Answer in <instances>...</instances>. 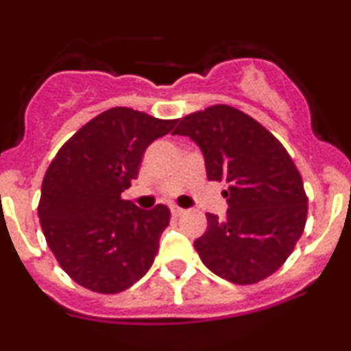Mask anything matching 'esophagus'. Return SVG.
I'll return each instance as SVG.
<instances>
[{"label": "esophagus", "instance_id": "34e87169", "mask_svg": "<svg viewBox=\"0 0 351 351\" xmlns=\"http://www.w3.org/2000/svg\"><path fill=\"white\" fill-rule=\"evenodd\" d=\"M183 212H185V210H183V208H180L178 205H171V214L175 215V217H178V215H182Z\"/></svg>", "mask_w": 351, "mask_h": 351}]
</instances>
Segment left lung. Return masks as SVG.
Instances as JSON below:
<instances>
[{
    "mask_svg": "<svg viewBox=\"0 0 351 351\" xmlns=\"http://www.w3.org/2000/svg\"><path fill=\"white\" fill-rule=\"evenodd\" d=\"M189 136L205 158L207 178L228 183V214H207L193 243L205 267L239 285L256 284L285 263L302 236L307 195L280 141L253 117L229 105L193 112L173 130Z\"/></svg>",
    "mask_w": 351,
    "mask_h": 351,
    "instance_id": "left-lung-1",
    "label": "left lung"
}]
</instances>
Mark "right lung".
Segmentation results:
<instances>
[{
  "label": "right lung",
  "instance_id": "1",
  "mask_svg": "<svg viewBox=\"0 0 351 351\" xmlns=\"http://www.w3.org/2000/svg\"><path fill=\"white\" fill-rule=\"evenodd\" d=\"M176 120L115 107L67 139L42 182L38 217L45 241L76 284L119 293L146 275L169 224V208L123 200L139 175L144 151Z\"/></svg>",
  "mask_w": 351,
  "mask_h": 351
}]
</instances>
